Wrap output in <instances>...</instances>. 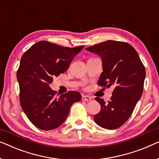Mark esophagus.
<instances>
[{
	"instance_id": "34e87169",
	"label": "esophagus",
	"mask_w": 159,
	"mask_h": 159,
	"mask_svg": "<svg viewBox=\"0 0 159 159\" xmlns=\"http://www.w3.org/2000/svg\"><path fill=\"white\" fill-rule=\"evenodd\" d=\"M82 100L83 101H90L91 98H90V97L87 96V95H83L82 97Z\"/></svg>"
}]
</instances>
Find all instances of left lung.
<instances>
[{
	"instance_id": "1",
	"label": "left lung",
	"mask_w": 159,
	"mask_h": 159,
	"mask_svg": "<svg viewBox=\"0 0 159 159\" xmlns=\"http://www.w3.org/2000/svg\"><path fill=\"white\" fill-rule=\"evenodd\" d=\"M100 57L102 72L98 81L101 87H114L110 100L95 98L101 110L94 116L100 127L113 130L123 125L141 98L146 70L134 48L129 43L108 40L85 49Z\"/></svg>"
}]
</instances>
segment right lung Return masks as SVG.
I'll list each match as a JSON object with an SVG mask.
<instances>
[{
  "label": "right lung",
  "mask_w": 159,
  "mask_h": 159,
  "mask_svg": "<svg viewBox=\"0 0 159 159\" xmlns=\"http://www.w3.org/2000/svg\"><path fill=\"white\" fill-rule=\"evenodd\" d=\"M84 47H63L41 41L23 54L17 71L20 102L29 120L43 130H54L67 118L73 103L81 94L69 91L57 98L50 84L53 77L67 70L71 61Z\"/></svg>",
  "instance_id": "right-lung-1"
}]
</instances>
